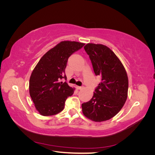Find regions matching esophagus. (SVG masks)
I'll list each match as a JSON object with an SVG mask.
<instances>
[{"label":"esophagus","instance_id":"esophagus-1","mask_svg":"<svg viewBox=\"0 0 155 155\" xmlns=\"http://www.w3.org/2000/svg\"><path fill=\"white\" fill-rule=\"evenodd\" d=\"M84 87H83V86H81V87H79V86H77V88H78L79 90H81V89H83Z\"/></svg>","mask_w":155,"mask_h":155}]
</instances>
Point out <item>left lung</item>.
Returning <instances> with one entry per match:
<instances>
[{"label":"left lung","mask_w":155,"mask_h":155,"mask_svg":"<svg viewBox=\"0 0 155 155\" xmlns=\"http://www.w3.org/2000/svg\"><path fill=\"white\" fill-rule=\"evenodd\" d=\"M96 76L101 78L92 99L82 104L83 113L94 121L114 117L123 107L127 97L128 78L120 59L109 48L88 43L84 47Z\"/></svg>","instance_id":"obj_1"}]
</instances>
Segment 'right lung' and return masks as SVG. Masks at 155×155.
Segmentation results:
<instances>
[{"label": "right lung", "mask_w": 155, "mask_h": 155, "mask_svg": "<svg viewBox=\"0 0 155 155\" xmlns=\"http://www.w3.org/2000/svg\"><path fill=\"white\" fill-rule=\"evenodd\" d=\"M84 45L76 41L61 42L41 58L33 70L30 95L41 115L52 116L61 112L65 101L74 94V88L61 80L67 79L64 70L68 59Z\"/></svg>", "instance_id": "1"}]
</instances>
